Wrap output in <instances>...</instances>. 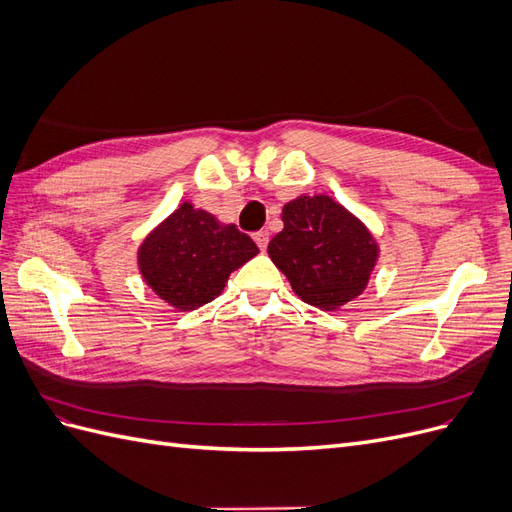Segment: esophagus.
<instances>
[{
	"instance_id": "1",
	"label": "esophagus",
	"mask_w": 512,
	"mask_h": 512,
	"mask_svg": "<svg viewBox=\"0 0 512 512\" xmlns=\"http://www.w3.org/2000/svg\"><path fill=\"white\" fill-rule=\"evenodd\" d=\"M254 241L260 247V250H267V243H269V230H258L254 232Z\"/></svg>"
}]
</instances>
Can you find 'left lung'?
Instances as JSON below:
<instances>
[{
    "label": "left lung",
    "mask_w": 512,
    "mask_h": 512,
    "mask_svg": "<svg viewBox=\"0 0 512 512\" xmlns=\"http://www.w3.org/2000/svg\"><path fill=\"white\" fill-rule=\"evenodd\" d=\"M269 256L299 297L337 309L365 290L378 247L369 230L329 196H299L282 211Z\"/></svg>",
    "instance_id": "left-lung-1"
}]
</instances>
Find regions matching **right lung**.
Wrapping results in <instances>:
<instances>
[{"label": "right lung", "mask_w": 512, "mask_h": 512, "mask_svg": "<svg viewBox=\"0 0 512 512\" xmlns=\"http://www.w3.org/2000/svg\"><path fill=\"white\" fill-rule=\"evenodd\" d=\"M258 254L250 235L183 203L143 241L138 269L160 299L194 309L224 290L228 275Z\"/></svg>", "instance_id": "add662e5"}]
</instances>
